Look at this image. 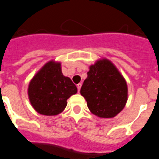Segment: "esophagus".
<instances>
[{"mask_svg": "<svg viewBox=\"0 0 159 159\" xmlns=\"http://www.w3.org/2000/svg\"><path fill=\"white\" fill-rule=\"evenodd\" d=\"M81 83H79L77 85V88H78V92H80V89H81Z\"/></svg>", "mask_w": 159, "mask_h": 159, "instance_id": "obj_1", "label": "esophagus"}]
</instances>
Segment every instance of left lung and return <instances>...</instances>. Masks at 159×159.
<instances>
[{"mask_svg": "<svg viewBox=\"0 0 159 159\" xmlns=\"http://www.w3.org/2000/svg\"><path fill=\"white\" fill-rule=\"evenodd\" d=\"M81 94L93 114L100 118H113L125 107L127 85L115 66L104 59L89 67Z\"/></svg>", "mask_w": 159, "mask_h": 159, "instance_id": "8db88e82", "label": "left lung"}]
</instances>
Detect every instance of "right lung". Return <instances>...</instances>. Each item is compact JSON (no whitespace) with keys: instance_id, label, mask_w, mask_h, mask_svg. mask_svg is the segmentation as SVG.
I'll return each mask as SVG.
<instances>
[{"instance_id":"obj_1","label":"right lung","mask_w":159,"mask_h":159,"mask_svg":"<svg viewBox=\"0 0 159 159\" xmlns=\"http://www.w3.org/2000/svg\"><path fill=\"white\" fill-rule=\"evenodd\" d=\"M77 91L71 79L63 76L60 63L51 61L31 80L28 94L36 111L51 116L62 112L67 105V99Z\"/></svg>"}]
</instances>
